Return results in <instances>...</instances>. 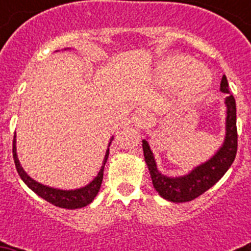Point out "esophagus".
Masks as SVG:
<instances>
[{
  "label": "esophagus",
  "mask_w": 251,
  "mask_h": 251,
  "mask_svg": "<svg viewBox=\"0 0 251 251\" xmlns=\"http://www.w3.org/2000/svg\"><path fill=\"white\" fill-rule=\"evenodd\" d=\"M133 119H134V126H136V128L142 129V128H146L150 126L151 122H152V115L148 112H146V110H139V112H137L136 117Z\"/></svg>",
  "instance_id": "obj_1"
}]
</instances>
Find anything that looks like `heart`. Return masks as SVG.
<instances>
[{
    "instance_id": "b5f03b06",
    "label": "heart",
    "mask_w": 251,
    "mask_h": 251,
    "mask_svg": "<svg viewBox=\"0 0 251 251\" xmlns=\"http://www.w3.org/2000/svg\"><path fill=\"white\" fill-rule=\"evenodd\" d=\"M185 74V86L190 93L199 94L207 89L210 85L208 73L202 66H194V61L190 57H170L159 66V77L168 83L179 80Z\"/></svg>"
}]
</instances>
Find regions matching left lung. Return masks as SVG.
<instances>
[{
    "label": "left lung",
    "instance_id": "obj_1",
    "mask_svg": "<svg viewBox=\"0 0 251 251\" xmlns=\"http://www.w3.org/2000/svg\"><path fill=\"white\" fill-rule=\"evenodd\" d=\"M221 92L226 93L225 99L227 106V118H226V137L224 146L220 151L203 165L195 168L191 174L183 177L171 178L166 177L157 170L154 157L152 154L147 141H143V153L146 163L150 170L152 182L156 191L163 199L172 202H187L201 196L208 188L226 174L232 165L236 152H238V128H236V104L235 98L229 90L227 79L224 75L221 80Z\"/></svg>",
    "mask_w": 251,
    "mask_h": 251
}]
</instances>
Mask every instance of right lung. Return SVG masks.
I'll return each mask as SVG.
<instances>
[{
    "mask_svg": "<svg viewBox=\"0 0 251 251\" xmlns=\"http://www.w3.org/2000/svg\"><path fill=\"white\" fill-rule=\"evenodd\" d=\"M15 138H13V147H12V154H13V161H15V166H16V170L19 172L20 177L28 187L35 192V194L39 195L40 197H43L44 200H46L48 202L52 203V205L57 206V207L63 208H69V210H73V208H80L84 206L89 205L94 197L98 195L99 190H100L101 181H103V171L104 166H105V162L109 156V150L106 151L105 157H104L103 166H101L99 174L97 175L94 179L88 186L83 188H79V190H74V191H63V190H56V188H51L48 186H44L41 183L36 182L31 177L27 176L25 171L22 170V167L20 166V162L17 159L16 154V146H15Z\"/></svg>",
    "mask_w": 251,
    "mask_h": 251,
    "instance_id": "add662e5",
    "label": "right lung"
}]
</instances>
